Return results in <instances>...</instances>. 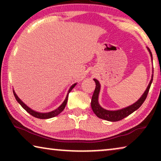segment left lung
I'll use <instances>...</instances> for the list:
<instances>
[{"label": "left lung", "mask_w": 161, "mask_h": 161, "mask_svg": "<svg viewBox=\"0 0 161 161\" xmlns=\"http://www.w3.org/2000/svg\"><path fill=\"white\" fill-rule=\"evenodd\" d=\"M147 50H149V54L151 56V58L153 60V55H152V52L150 51L149 47H147ZM153 74L152 75V79L149 82L148 86H147V89L145 90L144 93L142 94V96L141 97L139 100L137 102L133 103V105H130L128 107L120 109V110H116V111H108V110H105L102 108L99 104L98 102V97L99 93L100 91V84L99 83V81L97 79H94V82L96 83V87L94 89V94L92 95V101H91V106L93 110L94 113L96 114L97 116L103 119L110 121V122H117V121L122 120L123 119L127 117V116H129L130 114L133 113L134 111L139 108L141 105L143 104V103L146 100L147 94H148L149 90L150 89L152 82H153Z\"/></svg>", "instance_id": "obj_1"}]
</instances>
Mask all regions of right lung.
Wrapping results in <instances>:
<instances>
[{
    "label": "right lung",
    "instance_id": "right-lung-1",
    "mask_svg": "<svg viewBox=\"0 0 161 161\" xmlns=\"http://www.w3.org/2000/svg\"><path fill=\"white\" fill-rule=\"evenodd\" d=\"M77 83H74L73 85L71 87H70V89H69V91H68V93H67V95L66 97V99L64 101L62 104H61L60 106H59L58 108H56V110H54V111H50V112H48V113H39V112H37V111H35L34 110H32L31 108H30L29 107H28L27 105H26L25 103H24L23 101H22L18 97V96L17 95L16 93H15L14 90H13V93H14V95L15 97V99H16L17 102H18L19 104L26 111L28 112V114H30L31 115L34 116V117L36 118H38V119H50V118H52V117H54V116H58L59 114L61 113V112L63 111V110L64 109V108L66 106V105H67V99H68V94L70 92L72 91V89H73V88L75 86V85Z\"/></svg>",
    "mask_w": 161,
    "mask_h": 161
}]
</instances>
